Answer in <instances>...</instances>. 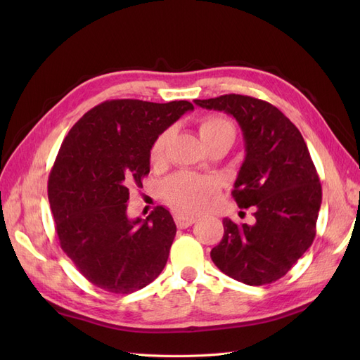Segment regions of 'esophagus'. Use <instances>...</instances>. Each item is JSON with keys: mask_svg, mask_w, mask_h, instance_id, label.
I'll return each mask as SVG.
<instances>
[{"mask_svg": "<svg viewBox=\"0 0 360 360\" xmlns=\"http://www.w3.org/2000/svg\"><path fill=\"white\" fill-rule=\"evenodd\" d=\"M174 221H176V225L179 226V228H188V226H191L192 224H195V217L193 216H186V214H176L174 216Z\"/></svg>", "mask_w": 360, "mask_h": 360, "instance_id": "esophagus-1", "label": "esophagus"}]
</instances>
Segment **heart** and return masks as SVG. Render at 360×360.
I'll return each mask as SVG.
<instances>
[{
  "mask_svg": "<svg viewBox=\"0 0 360 360\" xmlns=\"http://www.w3.org/2000/svg\"><path fill=\"white\" fill-rule=\"evenodd\" d=\"M200 136L205 147L216 143H231L236 138V130L230 120L221 115H207L204 117L200 126ZM171 132L165 130L162 132L150 147V162L153 165H159L163 162L167 153V146ZM219 192V184L213 179L198 177L193 174L180 172L169 177L162 184L163 198L169 202L174 209L186 213H198L209 205L210 200Z\"/></svg>",
  "mask_w": 360,
  "mask_h": 360,
  "instance_id": "heart-1",
  "label": "heart"
}]
</instances>
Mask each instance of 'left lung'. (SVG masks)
<instances>
[{
  "label": "left lung",
  "instance_id": "8db88e82",
  "mask_svg": "<svg viewBox=\"0 0 360 360\" xmlns=\"http://www.w3.org/2000/svg\"><path fill=\"white\" fill-rule=\"evenodd\" d=\"M205 110L233 115L242 127L246 158L234 183L240 209L254 207L255 224L225 217L213 263L248 285L271 284L307 252L315 237L321 184L307 143L271 103L242 94L195 101Z\"/></svg>",
  "mask_w": 360,
  "mask_h": 360
}]
</instances>
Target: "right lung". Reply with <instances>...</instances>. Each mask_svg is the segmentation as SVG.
<instances>
[{
	"label": "right lung",
	"mask_w": 360,
	"mask_h": 360,
	"mask_svg": "<svg viewBox=\"0 0 360 360\" xmlns=\"http://www.w3.org/2000/svg\"><path fill=\"white\" fill-rule=\"evenodd\" d=\"M188 101H106L85 112L64 138L48 180L61 249L93 285L129 294L167 264L177 226L165 207L127 217L129 189L150 172V147L192 111Z\"/></svg>",
	"instance_id": "add662e5"
}]
</instances>
